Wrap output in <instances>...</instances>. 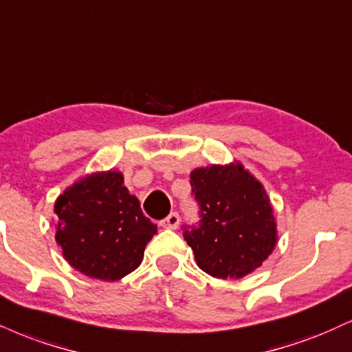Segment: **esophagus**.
Returning <instances> with one entry per match:
<instances>
[{
	"mask_svg": "<svg viewBox=\"0 0 352 352\" xmlns=\"http://www.w3.org/2000/svg\"><path fill=\"white\" fill-rule=\"evenodd\" d=\"M180 224V214L177 211H172L167 218L160 221V226L167 228V230H177Z\"/></svg>",
	"mask_w": 352,
	"mask_h": 352,
	"instance_id": "1",
	"label": "esophagus"
}]
</instances>
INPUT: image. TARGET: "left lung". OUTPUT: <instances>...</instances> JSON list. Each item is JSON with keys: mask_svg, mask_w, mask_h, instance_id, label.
Masks as SVG:
<instances>
[{"mask_svg": "<svg viewBox=\"0 0 352 352\" xmlns=\"http://www.w3.org/2000/svg\"><path fill=\"white\" fill-rule=\"evenodd\" d=\"M200 221L184 226L198 267L217 278L256 270L277 243L265 190L241 164L211 165L190 173Z\"/></svg>", "mask_w": 352, "mask_h": 352, "instance_id": "obj_1", "label": "left lung"}]
</instances>
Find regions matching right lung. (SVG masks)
<instances>
[{
    "label": "right lung",
    "mask_w": 352,
    "mask_h": 352,
    "mask_svg": "<svg viewBox=\"0 0 352 352\" xmlns=\"http://www.w3.org/2000/svg\"><path fill=\"white\" fill-rule=\"evenodd\" d=\"M55 241L74 269L120 280L139 267L157 224L144 217L139 200L122 185L120 172L91 173L55 201Z\"/></svg>",
    "instance_id": "add662e5"
}]
</instances>
